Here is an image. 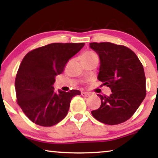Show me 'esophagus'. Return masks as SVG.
Returning a JSON list of instances; mask_svg holds the SVG:
<instances>
[{"label":"esophagus","instance_id":"obj_1","mask_svg":"<svg viewBox=\"0 0 158 158\" xmlns=\"http://www.w3.org/2000/svg\"><path fill=\"white\" fill-rule=\"evenodd\" d=\"M81 95L84 98H87L89 97V96H90V93H86V92H81Z\"/></svg>","mask_w":158,"mask_h":158}]
</instances>
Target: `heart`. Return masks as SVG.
Returning a JSON list of instances; mask_svg holds the SVG:
<instances>
[{
  "mask_svg": "<svg viewBox=\"0 0 158 158\" xmlns=\"http://www.w3.org/2000/svg\"><path fill=\"white\" fill-rule=\"evenodd\" d=\"M81 58V60H85L91 59V58H98V56L94 52H90V51H88V52H85L83 53Z\"/></svg>",
  "mask_w": 158,
  "mask_h": 158,
  "instance_id": "heart-1",
  "label": "heart"
}]
</instances>
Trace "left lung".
I'll use <instances>...</instances> for the list:
<instances>
[{
  "mask_svg": "<svg viewBox=\"0 0 158 158\" xmlns=\"http://www.w3.org/2000/svg\"><path fill=\"white\" fill-rule=\"evenodd\" d=\"M90 49L100 60L98 79L109 87V96L98 95L100 107L91 114L101 123L117 125L135 114L146 97V77L137 55L123 45L111 42H92Z\"/></svg>",
  "mask_w": 158,
  "mask_h": 158,
  "instance_id": "1",
  "label": "left lung"
}]
</instances>
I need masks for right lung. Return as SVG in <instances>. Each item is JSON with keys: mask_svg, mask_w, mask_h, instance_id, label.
I'll use <instances>...</instances> for the list:
<instances>
[{"mask_svg": "<svg viewBox=\"0 0 158 158\" xmlns=\"http://www.w3.org/2000/svg\"><path fill=\"white\" fill-rule=\"evenodd\" d=\"M84 43H52L28 52L21 61L15 86L17 103L32 122L53 126L66 116L72 98L78 90L65 92L53 86L55 77L63 73L69 59Z\"/></svg>", "mask_w": 158, "mask_h": 158, "instance_id": "obj_1", "label": "right lung"}]
</instances>
